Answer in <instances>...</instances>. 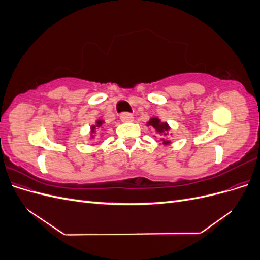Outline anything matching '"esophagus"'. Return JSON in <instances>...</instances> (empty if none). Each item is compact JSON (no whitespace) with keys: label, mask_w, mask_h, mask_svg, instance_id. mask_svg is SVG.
<instances>
[{"label":"esophagus","mask_w":260,"mask_h":260,"mask_svg":"<svg viewBox=\"0 0 260 260\" xmlns=\"http://www.w3.org/2000/svg\"><path fill=\"white\" fill-rule=\"evenodd\" d=\"M120 119L122 122H131L133 120V116L130 113H122L120 115Z\"/></svg>","instance_id":"obj_1"}]
</instances>
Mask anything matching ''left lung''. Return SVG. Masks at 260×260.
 Listing matches in <instances>:
<instances>
[{"mask_svg":"<svg viewBox=\"0 0 260 260\" xmlns=\"http://www.w3.org/2000/svg\"><path fill=\"white\" fill-rule=\"evenodd\" d=\"M146 125H151V127H153L157 133H159V135H161L164 137H166L168 135V131L170 130V127L168 125V123L167 122H161L159 118H157V117L151 118L149 121L146 123ZM160 141L162 142V144H165V145H167V144L170 143V141L167 140V139H165V138L160 139Z\"/></svg>","mask_w":260,"mask_h":260,"instance_id":"8db88e82","label":"left lung"}]
</instances>
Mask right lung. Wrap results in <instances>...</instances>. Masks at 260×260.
Returning a JSON list of instances; mask_svg holds the SVG:
<instances>
[{
    "label": "right lung",
    "mask_w": 260,
    "mask_h": 260,
    "mask_svg": "<svg viewBox=\"0 0 260 260\" xmlns=\"http://www.w3.org/2000/svg\"><path fill=\"white\" fill-rule=\"evenodd\" d=\"M103 123H104V120H101V119L96 120V123H95V124L91 125V133H95L96 129L101 128L102 125H103ZM93 137H94V136H91V138H93Z\"/></svg>",
    "instance_id": "1"
}]
</instances>
